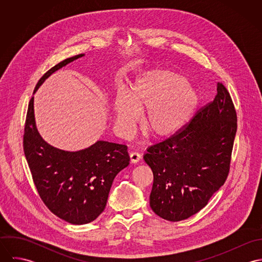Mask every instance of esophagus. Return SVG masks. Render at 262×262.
Segmentation results:
<instances>
[{
    "label": "esophagus",
    "instance_id": "esophagus-1",
    "mask_svg": "<svg viewBox=\"0 0 262 262\" xmlns=\"http://www.w3.org/2000/svg\"><path fill=\"white\" fill-rule=\"evenodd\" d=\"M141 158V155L140 153L136 152V151H133L130 153V159H131V162L132 163H137Z\"/></svg>",
    "mask_w": 262,
    "mask_h": 262
}]
</instances>
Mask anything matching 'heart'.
Listing matches in <instances>:
<instances>
[{"label":"heart","mask_w":262,"mask_h":262,"mask_svg":"<svg viewBox=\"0 0 262 262\" xmlns=\"http://www.w3.org/2000/svg\"><path fill=\"white\" fill-rule=\"evenodd\" d=\"M186 84L185 77L167 71L144 75L130 88L128 97L117 96L115 123L129 128L136 122L137 112L148 110L144 118L146 132L154 137L172 134L187 122L198 102L195 93Z\"/></svg>","instance_id":"heart-1"}]
</instances>
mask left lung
Wrapping results in <instances>:
<instances>
[{"instance_id":"obj_1","label":"left lung","mask_w":262,"mask_h":262,"mask_svg":"<svg viewBox=\"0 0 262 262\" xmlns=\"http://www.w3.org/2000/svg\"><path fill=\"white\" fill-rule=\"evenodd\" d=\"M237 114L218 83L213 101L174 134L151 145L144 160L153 172L152 211L164 220H186L201 211L228 178Z\"/></svg>"}]
</instances>
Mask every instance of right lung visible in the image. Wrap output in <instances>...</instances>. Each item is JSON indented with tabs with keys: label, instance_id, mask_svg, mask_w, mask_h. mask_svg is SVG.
<instances>
[{
	"label": "right lung",
	"instance_id": "1",
	"mask_svg": "<svg viewBox=\"0 0 262 262\" xmlns=\"http://www.w3.org/2000/svg\"><path fill=\"white\" fill-rule=\"evenodd\" d=\"M81 56L67 58L51 68L38 80L34 93L49 75ZM33 105L34 97L28 105L23 148L39 196L58 218L71 224H88L105 210L115 177L128 166L127 146L98 141L75 152L55 148L39 135Z\"/></svg>",
	"mask_w": 262,
	"mask_h": 262
}]
</instances>
